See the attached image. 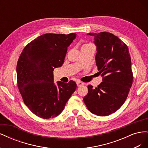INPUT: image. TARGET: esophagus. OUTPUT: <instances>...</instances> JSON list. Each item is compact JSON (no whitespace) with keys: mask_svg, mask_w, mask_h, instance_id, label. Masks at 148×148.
<instances>
[{"mask_svg":"<svg viewBox=\"0 0 148 148\" xmlns=\"http://www.w3.org/2000/svg\"><path fill=\"white\" fill-rule=\"evenodd\" d=\"M77 84L78 86H81V85L84 84V83H82V82H80V81H77Z\"/></svg>","mask_w":148,"mask_h":148,"instance_id":"34e87169","label":"esophagus"}]
</instances>
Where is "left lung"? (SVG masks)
Instances as JSON below:
<instances>
[{"label": "left lung", "instance_id": "1", "mask_svg": "<svg viewBox=\"0 0 148 148\" xmlns=\"http://www.w3.org/2000/svg\"><path fill=\"white\" fill-rule=\"evenodd\" d=\"M96 46V63L102 77L96 88L88 85L83 101L91 113L107 116L120 108L127 99L133 83L131 57L128 48L113 34L88 33Z\"/></svg>", "mask_w": 148, "mask_h": 148}]
</instances>
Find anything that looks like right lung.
I'll list each match as a JSON object with an SVG mask.
<instances>
[{
	"label": "right lung",
	"instance_id": "right-lung-1",
	"mask_svg": "<svg viewBox=\"0 0 148 148\" xmlns=\"http://www.w3.org/2000/svg\"><path fill=\"white\" fill-rule=\"evenodd\" d=\"M77 37L47 33L26 46L16 65L17 84L24 103L42 119L59 115L77 88L73 81L53 82V71L64 64L68 47Z\"/></svg>",
	"mask_w": 148,
	"mask_h": 148
}]
</instances>
